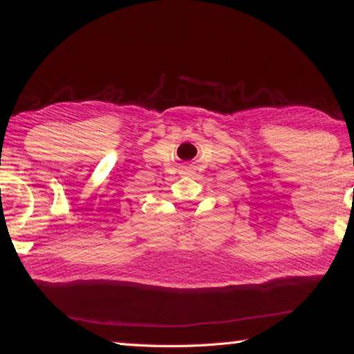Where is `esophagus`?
I'll return each instance as SVG.
<instances>
[{"instance_id":"esophagus-1","label":"esophagus","mask_w":354,"mask_h":354,"mask_svg":"<svg viewBox=\"0 0 354 354\" xmlns=\"http://www.w3.org/2000/svg\"><path fill=\"white\" fill-rule=\"evenodd\" d=\"M192 167H184V175H190Z\"/></svg>"}]
</instances>
